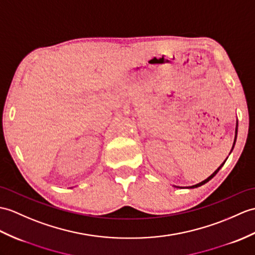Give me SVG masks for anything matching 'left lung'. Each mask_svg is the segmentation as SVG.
<instances>
[{
  "label": "left lung",
  "mask_w": 255,
  "mask_h": 255,
  "mask_svg": "<svg viewBox=\"0 0 255 255\" xmlns=\"http://www.w3.org/2000/svg\"><path fill=\"white\" fill-rule=\"evenodd\" d=\"M236 132H237V130H236ZM236 141V140H235ZM234 145H235V142H234ZM223 165H224V163L221 165V166L220 167H218L215 171H214V173H213L210 177H209V178L208 179H205V180H203L202 182H200V183H198V185H194V186H191V187H189V188H197V187H200V186H202V185H204V183H206V182H208V181H210L212 178H213V177H214L217 173H218V170H220L221 168H222V166H223Z\"/></svg>",
  "instance_id": "obj_1"
}]
</instances>
